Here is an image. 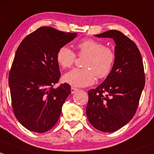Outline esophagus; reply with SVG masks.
<instances>
[{
    "label": "esophagus",
    "instance_id": "esophagus-1",
    "mask_svg": "<svg viewBox=\"0 0 154 154\" xmlns=\"http://www.w3.org/2000/svg\"><path fill=\"white\" fill-rule=\"evenodd\" d=\"M78 89L77 88H73V87H72V88H71V93H72V94H73V93H75V92H77L78 91Z\"/></svg>",
    "mask_w": 154,
    "mask_h": 154
}]
</instances>
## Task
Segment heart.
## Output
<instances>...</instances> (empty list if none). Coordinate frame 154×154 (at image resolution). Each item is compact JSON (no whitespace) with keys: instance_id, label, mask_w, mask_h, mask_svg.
Instances as JSON below:
<instances>
[{"instance_id":"b5f03b06","label":"heart","mask_w":154,"mask_h":154,"mask_svg":"<svg viewBox=\"0 0 154 154\" xmlns=\"http://www.w3.org/2000/svg\"><path fill=\"white\" fill-rule=\"evenodd\" d=\"M80 56H86L84 61L85 69H71L63 75V82L75 88H85L93 85L96 77L103 79L111 72L116 55L110 47L93 39H87L77 45ZM75 60V54L67 46L58 49L56 61L61 67H69Z\"/></svg>"}]
</instances>
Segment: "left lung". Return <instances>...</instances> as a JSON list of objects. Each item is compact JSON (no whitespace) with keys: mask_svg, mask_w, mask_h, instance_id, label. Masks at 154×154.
<instances>
[{"mask_svg":"<svg viewBox=\"0 0 154 154\" xmlns=\"http://www.w3.org/2000/svg\"><path fill=\"white\" fill-rule=\"evenodd\" d=\"M95 36L113 39L116 59L110 75L88 91L87 116L99 131L114 132L128 124L137 110L145 84L142 58L135 43L121 32L109 30Z\"/></svg>","mask_w":154,"mask_h":154,"instance_id":"obj_1","label":"left lung"}]
</instances>
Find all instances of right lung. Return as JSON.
<instances>
[{"label":"right lung","instance_id":"1","mask_svg":"<svg viewBox=\"0 0 154 154\" xmlns=\"http://www.w3.org/2000/svg\"><path fill=\"white\" fill-rule=\"evenodd\" d=\"M76 36V32L43 26L26 36L17 49L9 85L14 114L26 129L42 134L58 122L71 90L66 83L53 88L61 75L56 53Z\"/></svg>","mask_w":154,"mask_h":154}]
</instances>
